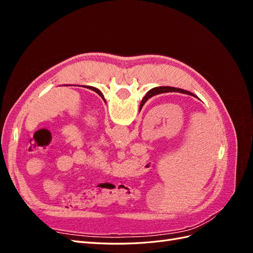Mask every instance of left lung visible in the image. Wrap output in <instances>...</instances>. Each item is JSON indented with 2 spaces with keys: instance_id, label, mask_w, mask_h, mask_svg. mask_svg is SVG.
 <instances>
[{
  "instance_id": "8db88e82",
  "label": "left lung",
  "mask_w": 253,
  "mask_h": 253,
  "mask_svg": "<svg viewBox=\"0 0 253 253\" xmlns=\"http://www.w3.org/2000/svg\"><path fill=\"white\" fill-rule=\"evenodd\" d=\"M87 88H89V89H91V90H94V91H96V93L99 95V96H100L102 99H103V100H104V97H103V95L101 94V91L100 90H99V89H97V88H95V87H93V86H86Z\"/></svg>"
}]
</instances>
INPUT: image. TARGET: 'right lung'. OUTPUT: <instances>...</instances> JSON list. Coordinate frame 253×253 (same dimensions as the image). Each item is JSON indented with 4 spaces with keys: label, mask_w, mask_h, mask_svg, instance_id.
<instances>
[{
    "label": "right lung",
    "mask_w": 253,
    "mask_h": 253,
    "mask_svg": "<svg viewBox=\"0 0 253 253\" xmlns=\"http://www.w3.org/2000/svg\"><path fill=\"white\" fill-rule=\"evenodd\" d=\"M170 91H177V93H182V94H187V95H190V96L196 97L194 94L190 93V91L185 90V89H180V88H177V87H171V86H159V87L152 88V89L149 91V93L144 96V98L142 99V101H141L140 106L142 108L143 104H144L145 102H147L151 97L155 96V95H158V94H163V93H170ZM196 98H197V97H196Z\"/></svg>",
    "instance_id": "right-lung-1"
}]
</instances>
